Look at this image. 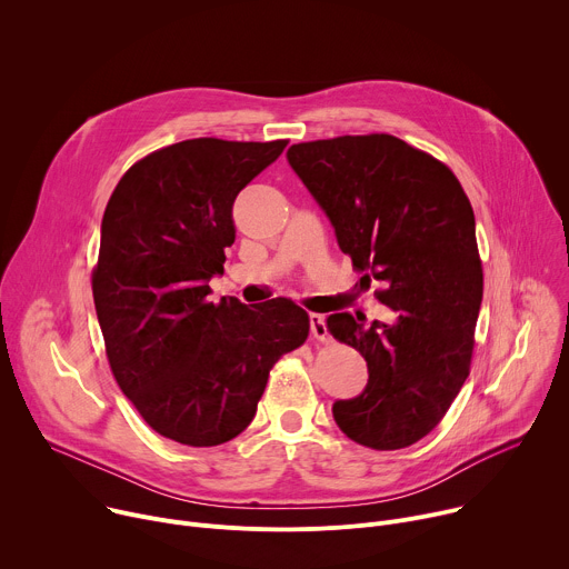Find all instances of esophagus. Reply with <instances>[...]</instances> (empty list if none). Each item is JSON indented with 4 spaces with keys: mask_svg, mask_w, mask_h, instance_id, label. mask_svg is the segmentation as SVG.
<instances>
[{
    "mask_svg": "<svg viewBox=\"0 0 569 569\" xmlns=\"http://www.w3.org/2000/svg\"><path fill=\"white\" fill-rule=\"evenodd\" d=\"M310 338L317 342H323V345L331 342L327 319H323V315H310Z\"/></svg>",
    "mask_w": 569,
    "mask_h": 569,
    "instance_id": "1",
    "label": "esophagus"
}]
</instances>
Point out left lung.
I'll return each mask as SVG.
<instances>
[{"mask_svg":"<svg viewBox=\"0 0 569 569\" xmlns=\"http://www.w3.org/2000/svg\"><path fill=\"white\" fill-rule=\"evenodd\" d=\"M288 164L360 281H378V299L396 312L371 327L329 315L331 336L369 369L360 396L333 402V419L360 446L408 448L439 426L470 373L483 290L470 200L439 159L391 134L295 143Z\"/></svg>","mask_w":569,"mask_h":569,"instance_id":"left-lung-1","label":"left lung"}]
</instances>
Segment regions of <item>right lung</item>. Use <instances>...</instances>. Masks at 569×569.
<instances>
[{
	"label": "right lung",
	"mask_w": 569,
	"mask_h": 569,
	"mask_svg": "<svg viewBox=\"0 0 569 569\" xmlns=\"http://www.w3.org/2000/svg\"><path fill=\"white\" fill-rule=\"evenodd\" d=\"M286 146H167L130 167L106 207L92 292L110 369L143 421L178 443L238 437L274 362L308 338V312L286 297L209 301L236 238L233 200Z\"/></svg>",
	"instance_id": "right-lung-1"
}]
</instances>
